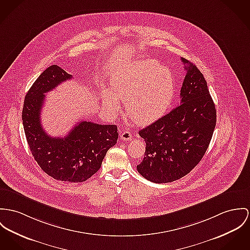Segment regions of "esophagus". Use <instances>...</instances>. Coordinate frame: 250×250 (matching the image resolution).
Instances as JSON below:
<instances>
[{
  "label": "esophagus",
  "mask_w": 250,
  "mask_h": 250,
  "mask_svg": "<svg viewBox=\"0 0 250 250\" xmlns=\"http://www.w3.org/2000/svg\"><path fill=\"white\" fill-rule=\"evenodd\" d=\"M120 137L123 141H129L132 138V134L129 131H123V132H121Z\"/></svg>",
  "instance_id": "obj_1"
}]
</instances>
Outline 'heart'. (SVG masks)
<instances>
[{"label": "heart", "instance_id": "1", "mask_svg": "<svg viewBox=\"0 0 250 250\" xmlns=\"http://www.w3.org/2000/svg\"><path fill=\"white\" fill-rule=\"evenodd\" d=\"M112 89L103 93L106 108L115 111L125 100L127 114L140 125H150L166 114L172 102L174 81L168 68L151 59L137 60L118 67Z\"/></svg>", "mask_w": 250, "mask_h": 250}]
</instances>
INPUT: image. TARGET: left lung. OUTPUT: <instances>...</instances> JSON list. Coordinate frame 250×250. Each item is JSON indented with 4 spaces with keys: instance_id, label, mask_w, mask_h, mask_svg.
I'll use <instances>...</instances> for the list:
<instances>
[{
    "instance_id": "1",
    "label": "left lung",
    "mask_w": 250,
    "mask_h": 250,
    "mask_svg": "<svg viewBox=\"0 0 250 250\" xmlns=\"http://www.w3.org/2000/svg\"><path fill=\"white\" fill-rule=\"evenodd\" d=\"M181 60L187 70L181 104L139 131L146 146L137 170L156 184L190 172L206 153L216 125V108L206 79L195 64Z\"/></svg>"
}]
</instances>
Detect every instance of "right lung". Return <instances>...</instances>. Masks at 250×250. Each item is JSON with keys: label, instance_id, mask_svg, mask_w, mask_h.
<instances>
[{"label": "right lung", "instance_id": "right-lung-1", "mask_svg": "<svg viewBox=\"0 0 250 250\" xmlns=\"http://www.w3.org/2000/svg\"><path fill=\"white\" fill-rule=\"evenodd\" d=\"M71 78L56 64L47 67L26 93L21 119L27 144L40 167L59 181L81 183L100 169L119 133L115 125L82 121L63 138L46 134L41 125L44 94Z\"/></svg>", "mask_w": 250, "mask_h": 250}]
</instances>
